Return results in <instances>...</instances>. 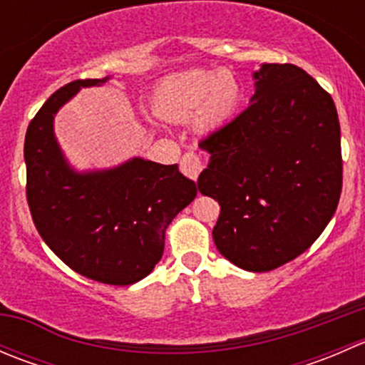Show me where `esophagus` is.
Returning <instances> with one entry per match:
<instances>
[{
	"label": "esophagus",
	"mask_w": 365,
	"mask_h": 365,
	"mask_svg": "<svg viewBox=\"0 0 365 365\" xmlns=\"http://www.w3.org/2000/svg\"><path fill=\"white\" fill-rule=\"evenodd\" d=\"M180 171L190 180H197L200 173L203 171V162H201V157L197 153L189 152L182 157L180 160Z\"/></svg>",
	"instance_id": "34e87169"
}]
</instances>
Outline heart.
Segmentation results:
<instances>
[{
  "label": "heart",
  "instance_id": "heart-1",
  "mask_svg": "<svg viewBox=\"0 0 365 365\" xmlns=\"http://www.w3.org/2000/svg\"><path fill=\"white\" fill-rule=\"evenodd\" d=\"M242 101V86L226 70H189L162 81L157 88V114L165 120H183L196 114V127L212 132L222 127Z\"/></svg>",
  "mask_w": 365,
  "mask_h": 365
}]
</instances>
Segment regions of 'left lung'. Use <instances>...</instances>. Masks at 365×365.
I'll return each instance as SVG.
<instances>
[{
	"mask_svg": "<svg viewBox=\"0 0 365 365\" xmlns=\"http://www.w3.org/2000/svg\"><path fill=\"white\" fill-rule=\"evenodd\" d=\"M251 104L200 143L197 189L220 205L213 242L226 259L268 272L323 233L342 189L341 127L332 97L305 70L264 63Z\"/></svg>",
	"mask_w": 365,
	"mask_h": 365,
	"instance_id": "left-lung-1",
	"label": "left lung"
}]
</instances>
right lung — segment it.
<instances>
[{
	"mask_svg": "<svg viewBox=\"0 0 365 365\" xmlns=\"http://www.w3.org/2000/svg\"><path fill=\"white\" fill-rule=\"evenodd\" d=\"M79 79L54 91L28 125L24 139L26 197L49 249L77 274L128 286L145 279L164 252L165 230L197 189L178 171L134 157L106 171H73L54 138V114L81 88Z\"/></svg>",
	"mask_w": 365,
	"mask_h": 365,
	"instance_id": "right-lung-1",
	"label": "right lung"
}]
</instances>
